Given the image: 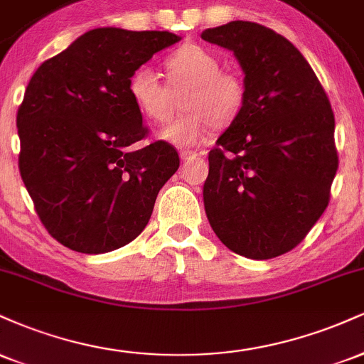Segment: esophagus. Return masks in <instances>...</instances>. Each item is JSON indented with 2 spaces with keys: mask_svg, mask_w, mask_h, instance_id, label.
Masks as SVG:
<instances>
[{
  "mask_svg": "<svg viewBox=\"0 0 364 364\" xmlns=\"http://www.w3.org/2000/svg\"><path fill=\"white\" fill-rule=\"evenodd\" d=\"M179 157H181V161H191V159L198 157V152H195V150H181Z\"/></svg>",
  "mask_w": 364,
  "mask_h": 364,
  "instance_id": "1",
  "label": "esophagus"
}]
</instances>
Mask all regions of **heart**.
<instances>
[{
    "label": "heart",
    "instance_id": "b5f03b06",
    "mask_svg": "<svg viewBox=\"0 0 364 364\" xmlns=\"http://www.w3.org/2000/svg\"><path fill=\"white\" fill-rule=\"evenodd\" d=\"M168 83H162L150 66H140L132 75L128 92L145 118L166 123L178 107V97L186 112L169 123L161 136L171 144L186 147L200 144L217 128L231 124L246 101L243 77L231 70H220L214 53L196 44H186L164 61Z\"/></svg>",
    "mask_w": 364,
    "mask_h": 364
}]
</instances>
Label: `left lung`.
Masks as SVG:
<instances>
[{
    "instance_id": "8db88e82",
    "label": "left lung",
    "mask_w": 364,
    "mask_h": 364,
    "mask_svg": "<svg viewBox=\"0 0 364 364\" xmlns=\"http://www.w3.org/2000/svg\"><path fill=\"white\" fill-rule=\"evenodd\" d=\"M202 39L231 49L246 101L208 152L203 203L231 252L269 260L296 248L328 205L339 168L328 95L286 37L255 22H229Z\"/></svg>"
}]
</instances>
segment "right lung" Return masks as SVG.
Listing matches in <instances>:
<instances>
[{
	"label": "right lung",
	"mask_w": 364,
	"mask_h": 364,
	"mask_svg": "<svg viewBox=\"0 0 364 364\" xmlns=\"http://www.w3.org/2000/svg\"><path fill=\"white\" fill-rule=\"evenodd\" d=\"M178 41L94 28L32 75L16 112L18 169L41 223L66 248L99 255L128 245L178 171L168 141L135 147L149 128L128 92L132 75Z\"/></svg>",
	"instance_id": "1"
}]
</instances>
